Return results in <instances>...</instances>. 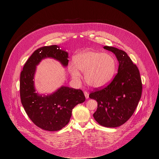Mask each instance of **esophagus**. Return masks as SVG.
<instances>
[{"instance_id": "1", "label": "esophagus", "mask_w": 159, "mask_h": 159, "mask_svg": "<svg viewBox=\"0 0 159 159\" xmlns=\"http://www.w3.org/2000/svg\"><path fill=\"white\" fill-rule=\"evenodd\" d=\"M84 95H85V97L86 99H88L89 98V93L87 92V91H84Z\"/></svg>"}]
</instances>
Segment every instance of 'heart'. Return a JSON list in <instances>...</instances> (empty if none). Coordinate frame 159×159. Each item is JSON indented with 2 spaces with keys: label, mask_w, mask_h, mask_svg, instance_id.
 <instances>
[{
  "label": "heart",
  "mask_w": 159,
  "mask_h": 159,
  "mask_svg": "<svg viewBox=\"0 0 159 159\" xmlns=\"http://www.w3.org/2000/svg\"><path fill=\"white\" fill-rule=\"evenodd\" d=\"M74 66H70L72 77L79 80L80 74L85 72L87 84L94 88L108 84L115 75L116 63L111 55L96 51H87L77 55L73 59Z\"/></svg>",
  "instance_id": "heart-1"
}]
</instances>
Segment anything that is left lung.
<instances>
[{
	"label": "left lung",
	"instance_id": "obj_1",
	"mask_svg": "<svg viewBox=\"0 0 159 159\" xmlns=\"http://www.w3.org/2000/svg\"><path fill=\"white\" fill-rule=\"evenodd\" d=\"M104 48L115 54L119 61L118 74L107 86L95 89L89 98L98 102L95 120L101 126L115 128L133 115L142 96V83L138 67L125 52L112 47Z\"/></svg>",
	"mask_w": 159,
	"mask_h": 159
}]
</instances>
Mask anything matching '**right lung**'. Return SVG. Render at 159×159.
<instances>
[{
  "mask_svg": "<svg viewBox=\"0 0 159 159\" xmlns=\"http://www.w3.org/2000/svg\"><path fill=\"white\" fill-rule=\"evenodd\" d=\"M53 58L66 66L68 53L57 45L45 46L35 50L25 63L20 75V97L22 105L30 120L38 127L50 131H58L69 123L73 108L85 101L82 90L62 86L48 96L35 91L34 75L36 66L42 59Z\"/></svg>",
  "mask_w": 159,
  "mask_h": 159,
  "instance_id": "1",
  "label": "right lung"
}]
</instances>
